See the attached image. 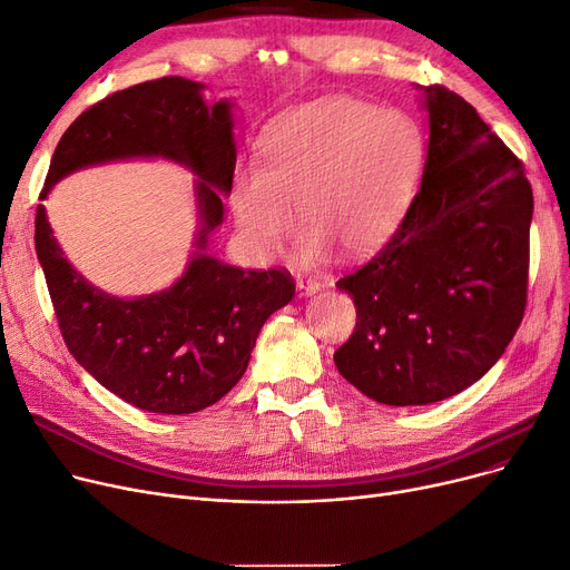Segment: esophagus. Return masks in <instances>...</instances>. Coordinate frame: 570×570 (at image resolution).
I'll return each instance as SVG.
<instances>
[{"instance_id":"1","label":"esophagus","mask_w":570,"mask_h":570,"mask_svg":"<svg viewBox=\"0 0 570 570\" xmlns=\"http://www.w3.org/2000/svg\"><path fill=\"white\" fill-rule=\"evenodd\" d=\"M297 289L302 297H311L317 289H321V283L313 281V278H297Z\"/></svg>"}]
</instances>
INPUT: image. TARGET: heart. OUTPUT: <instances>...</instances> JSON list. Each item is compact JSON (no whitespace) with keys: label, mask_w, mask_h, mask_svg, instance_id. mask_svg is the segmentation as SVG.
Wrapping results in <instances>:
<instances>
[{"label":"heart","mask_w":570,"mask_h":570,"mask_svg":"<svg viewBox=\"0 0 570 570\" xmlns=\"http://www.w3.org/2000/svg\"><path fill=\"white\" fill-rule=\"evenodd\" d=\"M262 168L236 173L232 208L247 255L271 262L297 226V262L323 264L334 245L374 253L402 224L416 194L425 145L400 109L330 98L276 121L262 140Z\"/></svg>","instance_id":"b5f03b06"}]
</instances>
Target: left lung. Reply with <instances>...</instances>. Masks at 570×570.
Instances as JSON below:
<instances>
[{"mask_svg": "<svg viewBox=\"0 0 570 570\" xmlns=\"http://www.w3.org/2000/svg\"><path fill=\"white\" fill-rule=\"evenodd\" d=\"M428 156L393 238L336 287L357 308L338 374L391 406L432 404L480 381L505 353L529 283L531 181L476 109L419 86Z\"/></svg>", "mask_w": 570, "mask_h": 570, "instance_id": "1", "label": "left lung"}]
</instances>
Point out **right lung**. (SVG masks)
<instances>
[{"mask_svg": "<svg viewBox=\"0 0 570 570\" xmlns=\"http://www.w3.org/2000/svg\"><path fill=\"white\" fill-rule=\"evenodd\" d=\"M203 83L164 77L86 109L60 138L41 200L81 168L166 158L194 179L198 232L185 273L166 289L114 297L67 262L37 208L35 247L67 348L114 395L151 414H194L229 393L259 330L294 297L287 271H243L208 255L236 168L234 102L208 105Z\"/></svg>", "mask_w": 570, "mask_h": 570, "instance_id": "obj_1", "label": "right lung"}]
</instances>
